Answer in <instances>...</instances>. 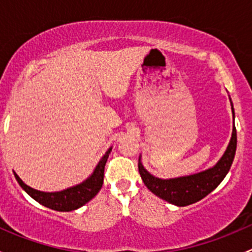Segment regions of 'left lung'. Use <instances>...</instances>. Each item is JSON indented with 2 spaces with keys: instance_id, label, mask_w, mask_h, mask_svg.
Listing matches in <instances>:
<instances>
[{
  "instance_id": "8db88e82",
  "label": "left lung",
  "mask_w": 252,
  "mask_h": 252,
  "mask_svg": "<svg viewBox=\"0 0 252 252\" xmlns=\"http://www.w3.org/2000/svg\"><path fill=\"white\" fill-rule=\"evenodd\" d=\"M232 111L233 117H234L233 105ZM235 151L236 129L235 126H233V133L229 145H228L224 155L220 157V161L212 168H208L196 174L187 175V177L161 179V178L150 174L144 168L140 157H139V173L141 175L142 182L150 191L154 192L156 196L161 197L162 200L169 202V204L183 207V206L191 205L200 201L220 185V183L224 179V177L229 172L235 156Z\"/></svg>"
}]
</instances>
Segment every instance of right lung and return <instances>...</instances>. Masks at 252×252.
Returning a JSON list of instances; mask_svg holds the SVG:
<instances>
[{
	"label": "right lung",
	"instance_id": "add662e5",
	"mask_svg": "<svg viewBox=\"0 0 252 252\" xmlns=\"http://www.w3.org/2000/svg\"><path fill=\"white\" fill-rule=\"evenodd\" d=\"M111 151L112 147H110L107 152L103 155V157L100 159L97 166H96L95 171L93 172V174L88 179L84 180L80 184L75 185V187L62 190V191H39V190H35L32 188L28 187L16 173H14V177H16L17 182L19 183L20 187L23 188V190H25V192L29 196H32L35 201H37L39 204L45 206V207L51 208V210L60 211V212H69V211H74L81 207V206L88 204L100 191L103 184L106 162H107Z\"/></svg>",
	"mask_w": 252,
	"mask_h": 252
}]
</instances>
